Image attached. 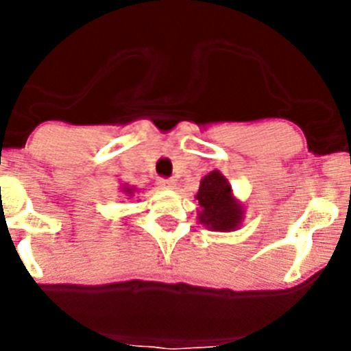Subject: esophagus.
Returning <instances> with one entry per match:
<instances>
[{
  "label": "esophagus",
  "instance_id": "34e87169",
  "mask_svg": "<svg viewBox=\"0 0 351 351\" xmlns=\"http://www.w3.org/2000/svg\"><path fill=\"white\" fill-rule=\"evenodd\" d=\"M158 186H160L161 190H173L176 182H173V179H160V181H158Z\"/></svg>",
  "mask_w": 351,
  "mask_h": 351
}]
</instances>
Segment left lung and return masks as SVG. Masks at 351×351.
Segmentation results:
<instances>
[{
    "label": "left lung",
    "mask_w": 351,
    "mask_h": 351,
    "mask_svg": "<svg viewBox=\"0 0 351 351\" xmlns=\"http://www.w3.org/2000/svg\"><path fill=\"white\" fill-rule=\"evenodd\" d=\"M195 198L198 200V221L213 232H234L243 225L244 206L234 197L228 179L219 170L204 176Z\"/></svg>",
    "instance_id": "obj_1"
}]
</instances>
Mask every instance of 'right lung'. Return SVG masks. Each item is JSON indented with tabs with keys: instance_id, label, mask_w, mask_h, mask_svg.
I'll return each mask as SVG.
<instances>
[{
	"instance_id": "add662e5",
	"label": "right lung",
	"mask_w": 351,
	"mask_h": 351,
	"mask_svg": "<svg viewBox=\"0 0 351 351\" xmlns=\"http://www.w3.org/2000/svg\"><path fill=\"white\" fill-rule=\"evenodd\" d=\"M121 193H125L126 197H130V198H132L133 195L137 193V188H133V186H128V184H125V186H123V188H121Z\"/></svg>"
}]
</instances>
